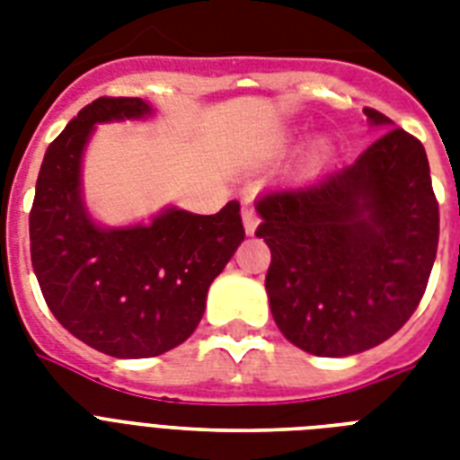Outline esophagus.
<instances>
[{"label": "esophagus", "mask_w": 460, "mask_h": 460, "mask_svg": "<svg viewBox=\"0 0 460 460\" xmlns=\"http://www.w3.org/2000/svg\"><path fill=\"white\" fill-rule=\"evenodd\" d=\"M241 215H243V226H245V234H255V229H258L260 224V217H258V209H255V205L252 202H245L243 209H241Z\"/></svg>", "instance_id": "34e87169"}]
</instances>
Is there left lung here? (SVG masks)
<instances>
[{
    "label": "left lung",
    "instance_id": "left-lung-1",
    "mask_svg": "<svg viewBox=\"0 0 460 460\" xmlns=\"http://www.w3.org/2000/svg\"><path fill=\"white\" fill-rule=\"evenodd\" d=\"M372 124H392L365 107ZM255 236L272 252L274 322L298 349L353 356L394 336L420 305L439 243L425 147L403 128L353 164L258 200Z\"/></svg>",
    "mask_w": 460,
    "mask_h": 460
}]
</instances>
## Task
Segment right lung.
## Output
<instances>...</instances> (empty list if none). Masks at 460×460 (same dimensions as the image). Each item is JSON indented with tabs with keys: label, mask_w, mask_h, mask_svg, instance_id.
<instances>
[{
	"label": "right lung",
	"mask_w": 460,
	"mask_h": 460,
	"mask_svg": "<svg viewBox=\"0 0 460 460\" xmlns=\"http://www.w3.org/2000/svg\"><path fill=\"white\" fill-rule=\"evenodd\" d=\"M140 97H97L49 143L31 208V260L47 307L114 358H153L193 334L209 284L245 238L241 205L166 209L150 226L100 229L81 202V155L97 121L147 114Z\"/></svg>",
	"instance_id": "obj_1"
}]
</instances>
